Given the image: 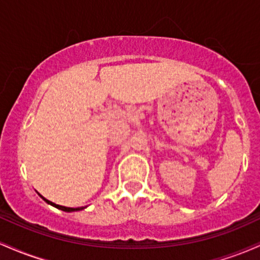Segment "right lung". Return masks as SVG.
<instances>
[{"label":"right lung","instance_id":"1","mask_svg":"<svg viewBox=\"0 0 260 260\" xmlns=\"http://www.w3.org/2000/svg\"><path fill=\"white\" fill-rule=\"evenodd\" d=\"M43 197V196H41ZM43 199L46 203H49V204H51V205H53V207H56L57 209H61V210H63V211H77V210H82V209H84V208H67V207H62V205H58V204H55V203H52V202H50V201H47L46 198H44L43 197Z\"/></svg>","mask_w":260,"mask_h":260}]
</instances>
